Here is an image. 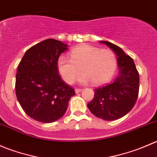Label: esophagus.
<instances>
[{
  "label": "esophagus",
  "instance_id": "34e87169",
  "mask_svg": "<svg viewBox=\"0 0 157 157\" xmlns=\"http://www.w3.org/2000/svg\"><path fill=\"white\" fill-rule=\"evenodd\" d=\"M81 91H82L81 89H75V93H80Z\"/></svg>",
  "mask_w": 157,
  "mask_h": 157
}]
</instances>
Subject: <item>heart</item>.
<instances>
[{
	"instance_id": "b5f03b06",
	"label": "heart",
	"mask_w": 157,
	"mask_h": 157,
	"mask_svg": "<svg viewBox=\"0 0 157 157\" xmlns=\"http://www.w3.org/2000/svg\"><path fill=\"white\" fill-rule=\"evenodd\" d=\"M71 58L61 55L57 61L58 73L66 83H74L80 74L78 82L81 84L92 83L100 85L108 81L117 66L115 55L109 49H101L84 45L73 49Z\"/></svg>"
}]
</instances>
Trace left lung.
<instances>
[{
  "instance_id": "left-lung-1",
  "label": "left lung",
  "mask_w": 157,
  "mask_h": 157,
  "mask_svg": "<svg viewBox=\"0 0 157 157\" xmlns=\"http://www.w3.org/2000/svg\"><path fill=\"white\" fill-rule=\"evenodd\" d=\"M116 55L118 74L110 83L94 90V98L87 104L96 117L105 121H114L124 116L132 109L139 92V74L129 55L118 45L100 41Z\"/></svg>"
}]
</instances>
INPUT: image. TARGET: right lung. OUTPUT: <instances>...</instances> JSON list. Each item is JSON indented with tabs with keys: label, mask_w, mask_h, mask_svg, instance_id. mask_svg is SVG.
Returning a JSON list of instances; mask_svg holds the SVG:
<instances>
[{
	"label": "right lung",
	"mask_w": 157,
	"mask_h": 157,
	"mask_svg": "<svg viewBox=\"0 0 157 157\" xmlns=\"http://www.w3.org/2000/svg\"><path fill=\"white\" fill-rule=\"evenodd\" d=\"M68 45L53 39L28 49L16 75V95L22 109L30 118L43 123L60 119L68 107L74 89L58 74L57 61Z\"/></svg>",
	"instance_id": "obj_1"
}]
</instances>
